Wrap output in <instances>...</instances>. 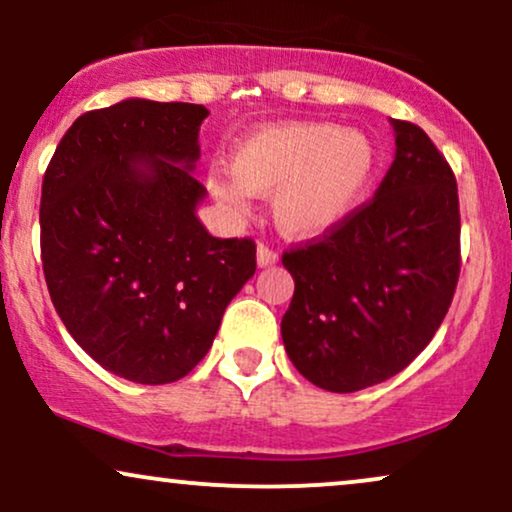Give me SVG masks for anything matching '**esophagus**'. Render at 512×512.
I'll list each match as a JSON object with an SVG mask.
<instances>
[{"mask_svg": "<svg viewBox=\"0 0 512 512\" xmlns=\"http://www.w3.org/2000/svg\"><path fill=\"white\" fill-rule=\"evenodd\" d=\"M276 260H279V252L274 248H269L267 243L257 245V264H260V267H269V264H274Z\"/></svg>", "mask_w": 512, "mask_h": 512, "instance_id": "obj_1", "label": "esophagus"}]
</instances>
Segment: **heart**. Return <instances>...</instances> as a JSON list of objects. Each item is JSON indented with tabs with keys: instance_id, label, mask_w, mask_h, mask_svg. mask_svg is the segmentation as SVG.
I'll use <instances>...</instances> for the list:
<instances>
[{
	"instance_id": "heart-1",
	"label": "heart",
	"mask_w": 512,
	"mask_h": 512,
	"mask_svg": "<svg viewBox=\"0 0 512 512\" xmlns=\"http://www.w3.org/2000/svg\"><path fill=\"white\" fill-rule=\"evenodd\" d=\"M375 170V149L361 132L330 122H281L252 132L231 156V175L209 187L233 207L248 192H274L276 226L291 238L332 231L354 211Z\"/></svg>"
}]
</instances>
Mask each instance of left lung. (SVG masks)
Masks as SVG:
<instances>
[{
    "instance_id": "1",
    "label": "left lung",
    "mask_w": 512,
    "mask_h": 512,
    "mask_svg": "<svg viewBox=\"0 0 512 512\" xmlns=\"http://www.w3.org/2000/svg\"><path fill=\"white\" fill-rule=\"evenodd\" d=\"M397 154L375 197L281 255L296 291L281 317L303 378L356 392L407 368L460 279V199L450 163L419 125L392 120Z\"/></svg>"
}]
</instances>
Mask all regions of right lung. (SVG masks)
I'll list each match as a JSON object with an SVG mask.
<instances>
[{
	"label": "right lung",
	"instance_id": "1",
	"mask_svg": "<svg viewBox=\"0 0 512 512\" xmlns=\"http://www.w3.org/2000/svg\"><path fill=\"white\" fill-rule=\"evenodd\" d=\"M209 110L122 101L76 117L40 195V257L64 327L105 370L142 385L185 378L255 274V240L214 238L192 175Z\"/></svg>",
	"mask_w": 512,
	"mask_h": 512
}]
</instances>
